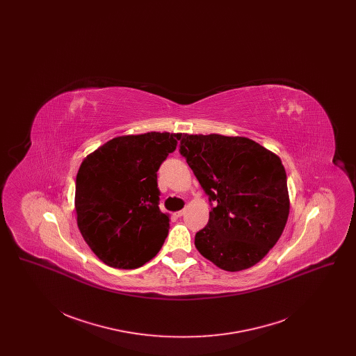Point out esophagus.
Instances as JSON below:
<instances>
[{"instance_id":"1","label":"esophagus","mask_w":356,"mask_h":356,"mask_svg":"<svg viewBox=\"0 0 356 356\" xmlns=\"http://www.w3.org/2000/svg\"><path fill=\"white\" fill-rule=\"evenodd\" d=\"M183 215H184V211H179V212H176V213H175V216H176V218H181Z\"/></svg>"}]
</instances>
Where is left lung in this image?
<instances>
[{"label":"left lung","instance_id":"obj_1","mask_svg":"<svg viewBox=\"0 0 356 356\" xmlns=\"http://www.w3.org/2000/svg\"><path fill=\"white\" fill-rule=\"evenodd\" d=\"M179 152L211 204L195 236L199 252L221 270L259 263L282 236L289 213L280 159L247 137L183 135Z\"/></svg>","mask_w":356,"mask_h":356}]
</instances>
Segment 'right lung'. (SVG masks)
I'll use <instances>...</instances> for the list:
<instances>
[{
  "instance_id": "obj_1",
  "label": "right lung",
  "mask_w": 356,
  "mask_h": 356,
  "mask_svg": "<svg viewBox=\"0 0 356 356\" xmlns=\"http://www.w3.org/2000/svg\"><path fill=\"white\" fill-rule=\"evenodd\" d=\"M180 137L120 136L83 161L76 177L77 225L105 264L138 268L163 247L170 218L159 208L157 170Z\"/></svg>"
}]
</instances>
